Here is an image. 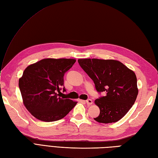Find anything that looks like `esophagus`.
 <instances>
[{
	"instance_id": "34e87169",
	"label": "esophagus",
	"mask_w": 158,
	"mask_h": 158,
	"mask_svg": "<svg viewBox=\"0 0 158 158\" xmlns=\"http://www.w3.org/2000/svg\"><path fill=\"white\" fill-rule=\"evenodd\" d=\"M86 104L88 105H91L92 104V101L91 99H88V100H86Z\"/></svg>"
}]
</instances>
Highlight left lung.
<instances>
[{
    "label": "left lung",
    "mask_w": 158,
    "mask_h": 158,
    "mask_svg": "<svg viewBox=\"0 0 158 158\" xmlns=\"http://www.w3.org/2000/svg\"><path fill=\"white\" fill-rule=\"evenodd\" d=\"M84 71L93 80L96 90L105 97L95 100L100 114L94 118L102 123L120 120L135 102L138 94L137 78L134 72L123 64L113 60L79 59Z\"/></svg>",
    "instance_id": "8db88e82"
}]
</instances>
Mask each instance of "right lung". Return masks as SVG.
I'll return each mask as SVG.
<instances>
[{
  "mask_svg": "<svg viewBox=\"0 0 158 158\" xmlns=\"http://www.w3.org/2000/svg\"><path fill=\"white\" fill-rule=\"evenodd\" d=\"M76 62L74 59L41 60L30 65L19 80L24 105L36 118L58 121L67 115L77 102L61 97L66 92L64 76Z\"/></svg>",
  "mask_w": 158,
  "mask_h": 158,
  "instance_id": "right-lung-1",
  "label": "right lung"
}]
</instances>
